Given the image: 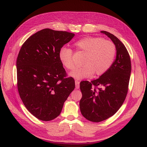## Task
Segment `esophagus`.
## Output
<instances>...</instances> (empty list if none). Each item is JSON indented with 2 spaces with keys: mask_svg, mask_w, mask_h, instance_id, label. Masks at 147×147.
Segmentation results:
<instances>
[{
  "mask_svg": "<svg viewBox=\"0 0 147 147\" xmlns=\"http://www.w3.org/2000/svg\"><path fill=\"white\" fill-rule=\"evenodd\" d=\"M75 84H76V89H79L80 88V82L78 80H75Z\"/></svg>",
  "mask_w": 147,
  "mask_h": 147,
  "instance_id": "obj_1",
  "label": "esophagus"
}]
</instances>
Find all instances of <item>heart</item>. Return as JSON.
<instances>
[{"label": "heart", "mask_w": 147, "mask_h": 147, "mask_svg": "<svg viewBox=\"0 0 147 147\" xmlns=\"http://www.w3.org/2000/svg\"><path fill=\"white\" fill-rule=\"evenodd\" d=\"M78 49L85 54L80 67L76 68L69 76L76 79L87 78L95 73V76L105 74L111 67L116 53L115 45L100 37H88L75 43ZM59 59L63 65L71 69L74 67L73 51L63 46L58 53Z\"/></svg>", "instance_id": "b5f03b06"}]
</instances>
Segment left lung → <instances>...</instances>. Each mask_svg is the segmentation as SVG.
Returning a JSON list of instances; mask_svg holds the SVG:
<instances>
[{
    "mask_svg": "<svg viewBox=\"0 0 147 147\" xmlns=\"http://www.w3.org/2000/svg\"><path fill=\"white\" fill-rule=\"evenodd\" d=\"M101 32L110 38L117 52L116 58L105 74L90 82H80V111L84 118L93 122L109 119L119 110L127 94L131 73L130 58L125 46L110 33Z\"/></svg>",
    "mask_w": 147,
    "mask_h": 147,
    "instance_id": "8db88e82",
    "label": "left lung"
}]
</instances>
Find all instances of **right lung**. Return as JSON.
<instances>
[{
    "instance_id": "1",
    "label": "right lung",
    "mask_w": 147,
    "mask_h": 147,
    "mask_svg": "<svg viewBox=\"0 0 147 147\" xmlns=\"http://www.w3.org/2000/svg\"><path fill=\"white\" fill-rule=\"evenodd\" d=\"M74 33L45 28L23 43L17 59V87L28 111L37 119L50 121L60 114L75 88L58 57L59 49Z\"/></svg>"
}]
</instances>
